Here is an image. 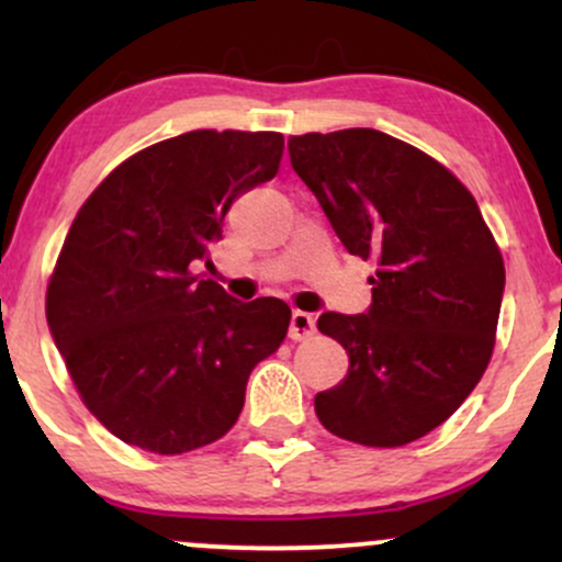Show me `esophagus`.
<instances>
[{
  "instance_id": "34e87169",
  "label": "esophagus",
  "mask_w": 562,
  "mask_h": 562,
  "mask_svg": "<svg viewBox=\"0 0 562 562\" xmlns=\"http://www.w3.org/2000/svg\"><path fill=\"white\" fill-rule=\"evenodd\" d=\"M312 333H314V317H312V314L293 308V314H290V327H288L290 338L303 340V338H308Z\"/></svg>"
}]
</instances>
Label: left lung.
I'll return each mask as SVG.
<instances>
[{
	"label": "left lung",
	"mask_w": 562,
	"mask_h": 562,
	"mask_svg": "<svg viewBox=\"0 0 562 562\" xmlns=\"http://www.w3.org/2000/svg\"><path fill=\"white\" fill-rule=\"evenodd\" d=\"M290 166L351 256L375 259L364 314L325 312L319 333L348 372L317 393L319 423L364 447H404L438 428L492 359L505 263L479 203L417 147L344 128L288 139Z\"/></svg>",
	"instance_id": "obj_1"
}]
</instances>
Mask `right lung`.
I'll list each match as a JSON object with an SVG mask.
<instances>
[{"mask_svg":"<svg viewBox=\"0 0 562 562\" xmlns=\"http://www.w3.org/2000/svg\"><path fill=\"white\" fill-rule=\"evenodd\" d=\"M277 132L200 128L132 156L89 195L47 288V325L89 412L132 447L184 454L240 417L290 306L190 272L237 198L274 177Z\"/></svg>","mask_w":562,"mask_h":562,"instance_id":"obj_1","label":"right lung"}]
</instances>
